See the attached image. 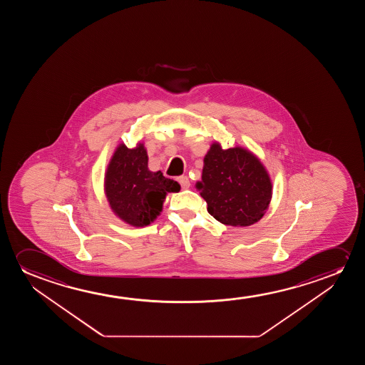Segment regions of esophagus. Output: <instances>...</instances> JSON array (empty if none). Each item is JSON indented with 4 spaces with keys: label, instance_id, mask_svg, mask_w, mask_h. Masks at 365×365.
<instances>
[{
    "label": "esophagus",
    "instance_id": "34e87169",
    "mask_svg": "<svg viewBox=\"0 0 365 365\" xmlns=\"http://www.w3.org/2000/svg\"><path fill=\"white\" fill-rule=\"evenodd\" d=\"M178 182H180V187H182L183 190H188V188H190V178H188L187 175H182V177H178Z\"/></svg>",
    "mask_w": 365,
    "mask_h": 365
}]
</instances>
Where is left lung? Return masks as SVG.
Returning <instances> with one entry per match:
<instances>
[{
    "mask_svg": "<svg viewBox=\"0 0 365 365\" xmlns=\"http://www.w3.org/2000/svg\"><path fill=\"white\" fill-rule=\"evenodd\" d=\"M202 180L195 188L208 213L225 225L248 227L264 215L272 200L269 175L250 150H223L218 142L205 157Z\"/></svg>",
    "mask_w": 365,
    "mask_h": 365,
    "instance_id": "left-lung-1",
    "label": "left lung"
}]
</instances>
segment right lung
Instances as JSON below:
<instances>
[{
    "label": "right lung",
    "instance_id": "right-lung-1",
    "mask_svg": "<svg viewBox=\"0 0 365 365\" xmlns=\"http://www.w3.org/2000/svg\"><path fill=\"white\" fill-rule=\"evenodd\" d=\"M175 180L148 170L143 143L127 148L120 143L112 155L105 175V193L118 218L133 227L150 225L160 215L165 195L180 192Z\"/></svg>",
    "mask_w": 365,
    "mask_h": 365
}]
</instances>
